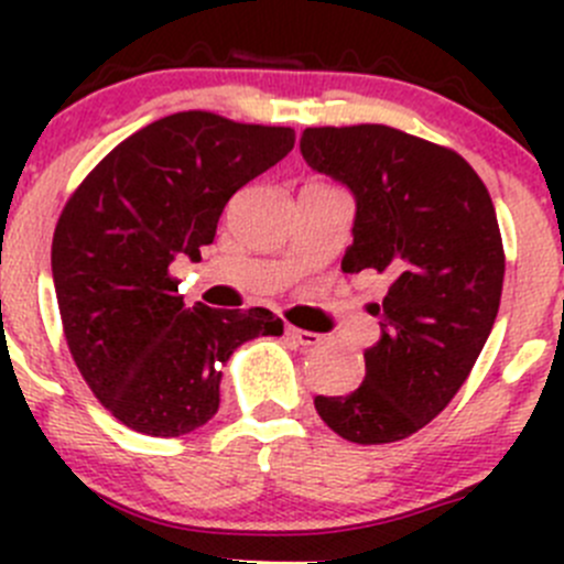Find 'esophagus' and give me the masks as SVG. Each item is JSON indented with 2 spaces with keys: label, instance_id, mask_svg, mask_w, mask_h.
<instances>
[{
  "label": "esophagus",
  "instance_id": "1",
  "mask_svg": "<svg viewBox=\"0 0 564 564\" xmlns=\"http://www.w3.org/2000/svg\"><path fill=\"white\" fill-rule=\"evenodd\" d=\"M286 335H289V338L294 340V344L305 346V349H308V346H318V344H322V335H318V333H311V329L292 327V324H289V327H286Z\"/></svg>",
  "mask_w": 564,
  "mask_h": 564
}]
</instances>
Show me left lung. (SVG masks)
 <instances>
[{
	"mask_svg": "<svg viewBox=\"0 0 564 564\" xmlns=\"http://www.w3.org/2000/svg\"><path fill=\"white\" fill-rule=\"evenodd\" d=\"M305 163L344 182L357 202L344 272L388 275L382 338L349 395H316L329 429L388 445L429 425L486 346L499 311L505 250L491 196L447 147L388 124L305 128Z\"/></svg>",
	"mask_w": 564,
	"mask_h": 564,
	"instance_id": "8db88e82",
	"label": "left lung"
}]
</instances>
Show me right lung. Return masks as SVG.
<instances>
[{"mask_svg": "<svg viewBox=\"0 0 564 564\" xmlns=\"http://www.w3.org/2000/svg\"><path fill=\"white\" fill-rule=\"evenodd\" d=\"M292 147V128L180 111L113 147L67 198L51 242L62 329L84 382L128 429H202L237 346L283 333L267 308H187L169 267L202 259L226 202Z\"/></svg>", "mask_w": 564, "mask_h": 564, "instance_id": "add662e5", "label": "right lung"}]
</instances>
